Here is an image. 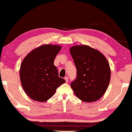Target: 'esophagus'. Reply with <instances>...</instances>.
<instances>
[{
	"label": "esophagus",
	"mask_w": 132,
	"mask_h": 132,
	"mask_svg": "<svg viewBox=\"0 0 132 132\" xmlns=\"http://www.w3.org/2000/svg\"><path fill=\"white\" fill-rule=\"evenodd\" d=\"M64 79H65V82H66L67 83V82H68V77H67V76L65 77Z\"/></svg>",
	"instance_id": "1"
}]
</instances>
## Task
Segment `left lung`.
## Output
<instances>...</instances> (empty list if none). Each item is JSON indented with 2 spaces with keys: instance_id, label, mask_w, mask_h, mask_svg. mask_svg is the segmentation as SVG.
Instances as JSON below:
<instances>
[{
  "instance_id": "obj_1",
  "label": "left lung",
  "mask_w": 132,
  "mask_h": 132,
  "mask_svg": "<svg viewBox=\"0 0 132 132\" xmlns=\"http://www.w3.org/2000/svg\"><path fill=\"white\" fill-rule=\"evenodd\" d=\"M77 69L71 87L77 97L85 102H95L105 93L111 79L109 64L104 56L88 46L70 48Z\"/></svg>"
}]
</instances>
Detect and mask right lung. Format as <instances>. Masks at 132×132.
Here are the masks:
<instances>
[{"label": "right lung", "instance_id": "1", "mask_svg": "<svg viewBox=\"0 0 132 132\" xmlns=\"http://www.w3.org/2000/svg\"><path fill=\"white\" fill-rule=\"evenodd\" d=\"M61 47L46 44L30 52L21 62L20 77L23 88L32 100L46 102L65 82L59 77L54 60Z\"/></svg>", "mask_w": 132, "mask_h": 132}]
</instances>
